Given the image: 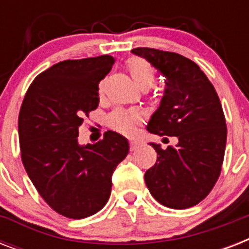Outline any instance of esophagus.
I'll list each match as a JSON object with an SVG mask.
<instances>
[{
    "mask_svg": "<svg viewBox=\"0 0 249 249\" xmlns=\"http://www.w3.org/2000/svg\"><path fill=\"white\" fill-rule=\"evenodd\" d=\"M140 142H137V141H130V151H136L140 148Z\"/></svg>",
    "mask_w": 249,
    "mask_h": 249,
    "instance_id": "34e87169",
    "label": "esophagus"
}]
</instances>
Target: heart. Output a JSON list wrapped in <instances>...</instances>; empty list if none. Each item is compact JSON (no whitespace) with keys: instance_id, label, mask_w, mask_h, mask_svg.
<instances>
[{"instance_id":"heart-1","label":"heart","mask_w":249,"mask_h":249,"mask_svg":"<svg viewBox=\"0 0 249 249\" xmlns=\"http://www.w3.org/2000/svg\"><path fill=\"white\" fill-rule=\"evenodd\" d=\"M128 71L132 79L140 89H150L155 81V68L146 59L134 56L126 63ZM140 123V115L134 111L126 109H115L108 116V125L123 134H130L134 130L136 124Z\"/></svg>"}]
</instances>
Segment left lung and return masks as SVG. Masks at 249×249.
<instances>
[{
	"label": "left lung",
	"mask_w": 249,
	"mask_h": 249,
	"mask_svg": "<svg viewBox=\"0 0 249 249\" xmlns=\"http://www.w3.org/2000/svg\"><path fill=\"white\" fill-rule=\"evenodd\" d=\"M166 79L159 108L152 113L147 130L177 137L176 147L158 152L155 165L144 173L150 193L168 208L185 209L200 203L217 182L226 147V121L216 90L193 60L177 53L136 48Z\"/></svg>",
	"instance_id": "obj_1"
}]
</instances>
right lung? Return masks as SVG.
Segmentation results:
<instances>
[{"instance_id":"add662e5","label":"right lung","mask_w":249,"mask_h":249,"mask_svg":"<svg viewBox=\"0 0 249 249\" xmlns=\"http://www.w3.org/2000/svg\"><path fill=\"white\" fill-rule=\"evenodd\" d=\"M113 63L111 55L59 62L33 80L21 103L18 130L25 172L42 199L68 218L105 207L113 170L129 152L128 140L112 130L94 144L77 140Z\"/></svg>"}]
</instances>
